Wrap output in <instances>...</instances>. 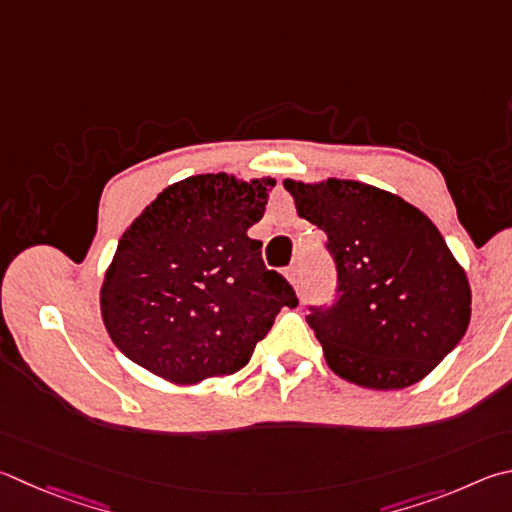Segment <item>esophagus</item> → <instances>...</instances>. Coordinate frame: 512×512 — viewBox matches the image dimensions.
<instances>
[{"mask_svg":"<svg viewBox=\"0 0 512 512\" xmlns=\"http://www.w3.org/2000/svg\"><path fill=\"white\" fill-rule=\"evenodd\" d=\"M286 280L291 282L295 288L300 286V271H297V266H288L286 268Z\"/></svg>","mask_w":512,"mask_h":512,"instance_id":"obj_1","label":"esophagus"}]
</instances>
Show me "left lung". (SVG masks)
I'll list each match as a JSON object with an SVG mask.
<instances>
[{
	"label": "left lung",
	"instance_id": "left-lung-1",
	"mask_svg": "<svg viewBox=\"0 0 512 512\" xmlns=\"http://www.w3.org/2000/svg\"><path fill=\"white\" fill-rule=\"evenodd\" d=\"M297 215L327 232L338 297L306 322L327 365L367 389L425 378L470 324L466 271L421 210L374 185L284 179Z\"/></svg>",
	"mask_w": 512,
	"mask_h": 512
}]
</instances>
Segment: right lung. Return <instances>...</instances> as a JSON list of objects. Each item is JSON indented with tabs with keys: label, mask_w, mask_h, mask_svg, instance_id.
Returning <instances> with one entry per match:
<instances>
[{
	"label": "right lung",
	"mask_w": 512,
	"mask_h": 512,
	"mask_svg": "<svg viewBox=\"0 0 512 512\" xmlns=\"http://www.w3.org/2000/svg\"><path fill=\"white\" fill-rule=\"evenodd\" d=\"M275 179L197 174L165 188L118 241L100 288L114 345L176 385L235 374L295 291L250 239Z\"/></svg>",
	"instance_id": "obj_1"
}]
</instances>
